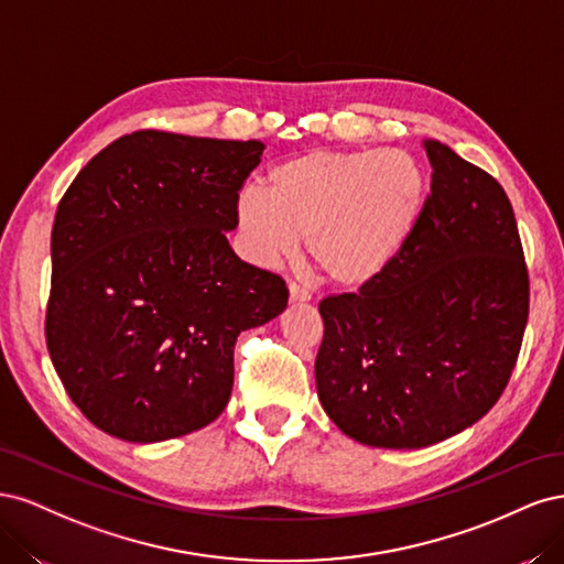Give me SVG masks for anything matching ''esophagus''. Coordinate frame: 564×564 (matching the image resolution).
I'll return each mask as SVG.
<instances>
[{
    "label": "esophagus",
    "instance_id": "esophagus-1",
    "mask_svg": "<svg viewBox=\"0 0 564 564\" xmlns=\"http://www.w3.org/2000/svg\"><path fill=\"white\" fill-rule=\"evenodd\" d=\"M311 299H313V296H311L308 289H303V286L296 284V282L289 284V303H308Z\"/></svg>",
    "mask_w": 564,
    "mask_h": 564
}]
</instances>
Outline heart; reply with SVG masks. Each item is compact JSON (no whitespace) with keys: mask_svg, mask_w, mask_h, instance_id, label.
<instances>
[{"mask_svg":"<svg viewBox=\"0 0 564 564\" xmlns=\"http://www.w3.org/2000/svg\"><path fill=\"white\" fill-rule=\"evenodd\" d=\"M425 195L429 181L412 152L319 148L272 166L268 191L242 187L235 224L256 265L292 259L308 237L324 278L357 289L377 280L412 240Z\"/></svg>","mask_w":564,"mask_h":564,"instance_id":"heart-1","label":"heart"}]
</instances>
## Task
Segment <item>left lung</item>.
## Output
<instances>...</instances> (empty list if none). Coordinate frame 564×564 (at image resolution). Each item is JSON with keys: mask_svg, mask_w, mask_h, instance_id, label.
<instances>
[{"mask_svg": "<svg viewBox=\"0 0 564 564\" xmlns=\"http://www.w3.org/2000/svg\"><path fill=\"white\" fill-rule=\"evenodd\" d=\"M433 166L412 240L357 294L319 303L317 398L348 437L421 449L497 404L529 315L513 207L480 166L425 141Z\"/></svg>", "mask_w": 564, "mask_h": 564, "instance_id": "1", "label": "left lung"}]
</instances>
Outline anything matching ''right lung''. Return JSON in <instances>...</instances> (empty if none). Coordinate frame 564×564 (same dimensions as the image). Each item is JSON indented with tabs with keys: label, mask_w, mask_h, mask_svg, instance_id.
<instances>
[{
	"label": "right lung",
	"mask_w": 564,
	"mask_h": 564,
	"mask_svg": "<svg viewBox=\"0 0 564 564\" xmlns=\"http://www.w3.org/2000/svg\"><path fill=\"white\" fill-rule=\"evenodd\" d=\"M263 150L135 131L65 191L46 348L96 429L150 445L209 425L230 400L237 336L286 308L284 280L245 263L226 237Z\"/></svg>",
	"instance_id": "1"
}]
</instances>
